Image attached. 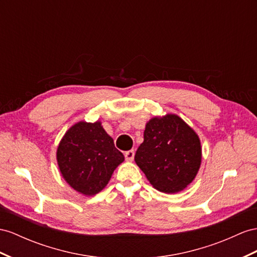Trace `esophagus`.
I'll return each mask as SVG.
<instances>
[{
  "label": "esophagus",
  "mask_w": 257,
  "mask_h": 257,
  "mask_svg": "<svg viewBox=\"0 0 257 257\" xmlns=\"http://www.w3.org/2000/svg\"><path fill=\"white\" fill-rule=\"evenodd\" d=\"M124 157H126V161L127 162H131L134 160V157H135V152L133 150H130V151H127V152H124Z\"/></svg>",
  "instance_id": "34e87169"
}]
</instances>
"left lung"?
I'll use <instances>...</instances> for the list:
<instances>
[{"label":"left lung","mask_w":257,"mask_h":257,"mask_svg":"<svg viewBox=\"0 0 257 257\" xmlns=\"http://www.w3.org/2000/svg\"><path fill=\"white\" fill-rule=\"evenodd\" d=\"M136 164L156 190L177 193L196 177L202 147L195 131L176 114L155 116L147 122Z\"/></svg>","instance_id":"obj_1"}]
</instances>
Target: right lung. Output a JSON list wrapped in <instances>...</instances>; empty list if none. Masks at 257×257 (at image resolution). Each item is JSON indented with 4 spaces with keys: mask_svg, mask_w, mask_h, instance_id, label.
<instances>
[{
    "mask_svg": "<svg viewBox=\"0 0 257 257\" xmlns=\"http://www.w3.org/2000/svg\"><path fill=\"white\" fill-rule=\"evenodd\" d=\"M56 160L64 180L78 193L92 196L107 186L124 157L100 120H81L65 133L58 143Z\"/></svg>",
    "mask_w": 257,
    "mask_h": 257,
    "instance_id": "obj_1",
    "label": "right lung"
}]
</instances>
